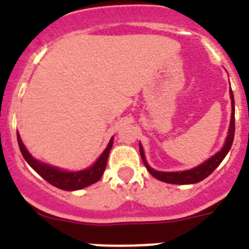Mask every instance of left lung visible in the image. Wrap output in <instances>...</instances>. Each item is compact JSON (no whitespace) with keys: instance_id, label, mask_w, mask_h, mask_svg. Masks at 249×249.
<instances>
[{"instance_id":"8db88e82","label":"left lung","mask_w":249,"mask_h":249,"mask_svg":"<svg viewBox=\"0 0 249 249\" xmlns=\"http://www.w3.org/2000/svg\"><path fill=\"white\" fill-rule=\"evenodd\" d=\"M229 93H230V99H231V119H230V125H229L228 136H226L224 146L221 147L220 151L216 152L209 159H207L205 161L199 164V165L194 166L191 169L179 170V172H160V170H156L150 166V164L146 160L143 147L140 143L141 158H142V161H143L144 166L147 168V170L151 173V176H154L159 181L166 182V183H173V185H193V183H197V182L203 181L204 178L208 177L209 174L216 169L217 166L220 165L221 161L225 159V156L228 155V152L231 148L232 141H234V133H235V103H234V94H232L231 88H230Z\"/></svg>"}]
</instances>
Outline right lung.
<instances>
[{
	"label": "right lung",
	"mask_w": 249,
	"mask_h": 249,
	"mask_svg": "<svg viewBox=\"0 0 249 249\" xmlns=\"http://www.w3.org/2000/svg\"><path fill=\"white\" fill-rule=\"evenodd\" d=\"M17 137L21 155L25 159V161L32 166V169L36 170L37 173L40 174L45 181H48L50 185L55 186V187L60 190H66V191H76V190L85 189L88 186L93 185V183L99 181L102 174L105 173L109 151H111L113 144L112 137L109 140L107 147L105 148V151L102 152L101 156L89 168H85V169L81 170H66L62 169V168H58V166L52 165V164L44 163V161L33 158L29 154L28 150L25 148L19 132H17Z\"/></svg>",
	"instance_id": "1"
}]
</instances>
